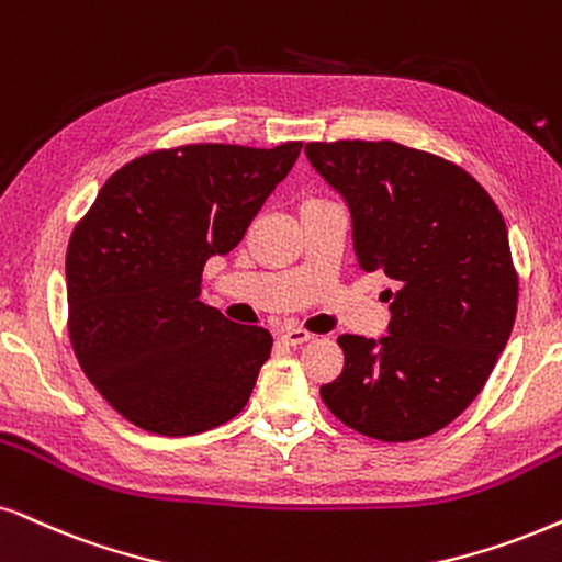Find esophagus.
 <instances>
[{
	"instance_id": "1",
	"label": "esophagus",
	"mask_w": 562,
	"mask_h": 562,
	"mask_svg": "<svg viewBox=\"0 0 562 562\" xmlns=\"http://www.w3.org/2000/svg\"><path fill=\"white\" fill-rule=\"evenodd\" d=\"M282 339H285L288 345H303L308 342V339H314V334L301 329V326H288V329L282 331Z\"/></svg>"
}]
</instances>
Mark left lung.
Returning a JSON list of instances; mask_svg holds the SVG:
<instances>
[{
  "label": "left lung",
  "mask_w": 562,
  "mask_h": 562,
  "mask_svg": "<svg viewBox=\"0 0 562 562\" xmlns=\"http://www.w3.org/2000/svg\"><path fill=\"white\" fill-rule=\"evenodd\" d=\"M305 155L350 210L358 265L394 282L389 334H342L345 368L322 400L368 438L430 436L482 392L514 329L503 215L467 170L400 142H311Z\"/></svg>",
  "instance_id": "8db88e82"
}]
</instances>
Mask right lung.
<instances>
[{"label":"right lung","instance_id":"add662e5","mask_svg":"<svg viewBox=\"0 0 562 562\" xmlns=\"http://www.w3.org/2000/svg\"><path fill=\"white\" fill-rule=\"evenodd\" d=\"M189 145L111 176L69 238V339L119 415L158 436H194L246 407L272 334L199 301L202 269L240 244L301 155Z\"/></svg>","mask_w":562,"mask_h":562}]
</instances>
